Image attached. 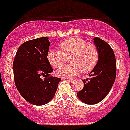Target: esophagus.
<instances>
[{"label": "esophagus", "instance_id": "esophagus-1", "mask_svg": "<svg viewBox=\"0 0 130 130\" xmlns=\"http://www.w3.org/2000/svg\"><path fill=\"white\" fill-rule=\"evenodd\" d=\"M74 80H75V78H67V80H68V82H70V83H73L74 81Z\"/></svg>", "mask_w": 130, "mask_h": 130}]
</instances>
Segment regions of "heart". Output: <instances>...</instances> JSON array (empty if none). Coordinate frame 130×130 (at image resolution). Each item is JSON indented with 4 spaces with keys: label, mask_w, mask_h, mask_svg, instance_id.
<instances>
[{
    "label": "heart",
    "mask_w": 130,
    "mask_h": 130,
    "mask_svg": "<svg viewBox=\"0 0 130 130\" xmlns=\"http://www.w3.org/2000/svg\"><path fill=\"white\" fill-rule=\"evenodd\" d=\"M60 50H50L47 58L51 66L60 68L69 58L70 64L62 66L56 71L60 77L68 78L80 70L86 73L91 71L97 64L99 51L94 43L78 37H70L59 45Z\"/></svg>",
    "instance_id": "b5f03b06"
}]
</instances>
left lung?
<instances>
[{
	"mask_svg": "<svg viewBox=\"0 0 130 130\" xmlns=\"http://www.w3.org/2000/svg\"><path fill=\"white\" fill-rule=\"evenodd\" d=\"M94 43L99 51V60L89 74V79L83 80L84 87L77 96L88 105L98 103L109 93L116 76V60L113 50L104 40L94 37Z\"/></svg>",
	"mask_w": 130,
	"mask_h": 130,
	"instance_id": "1",
	"label": "left lung"
}]
</instances>
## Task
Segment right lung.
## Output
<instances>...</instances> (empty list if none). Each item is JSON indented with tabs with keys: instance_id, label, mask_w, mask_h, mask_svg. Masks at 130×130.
<instances>
[{
	"instance_id": "1",
	"label": "right lung",
	"mask_w": 130,
	"mask_h": 130,
	"mask_svg": "<svg viewBox=\"0 0 130 130\" xmlns=\"http://www.w3.org/2000/svg\"><path fill=\"white\" fill-rule=\"evenodd\" d=\"M50 45L48 37L25 41L19 47L13 62L17 89L27 102L35 105L50 102L61 80L50 76L53 72L47 58Z\"/></svg>"
}]
</instances>
